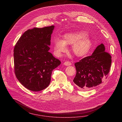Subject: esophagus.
Wrapping results in <instances>:
<instances>
[{
	"mask_svg": "<svg viewBox=\"0 0 122 122\" xmlns=\"http://www.w3.org/2000/svg\"><path fill=\"white\" fill-rule=\"evenodd\" d=\"M64 65L65 66H70L71 65V63L69 61H66L65 62V63H64Z\"/></svg>",
	"mask_w": 122,
	"mask_h": 122,
	"instance_id": "34e87169",
	"label": "esophagus"
}]
</instances>
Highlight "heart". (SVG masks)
<instances>
[{
  "mask_svg": "<svg viewBox=\"0 0 122 122\" xmlns=\"http://www.w3.org/2000/svg\"><path fill=\"white\" fill-rule=\"evenodd\" d=\"M72 51L78 57L87 55L91 48L92 42L88 33L84 30L74 31L64 34L63 40L57 38L54 41V50L57 56H62L67 51L66 45H72Z\"/></svg>",
  "mask_w": 122,
  "mask_h": 122,
  "instance_id": "heart-1",
  "label": "heart"
}]
</instances>
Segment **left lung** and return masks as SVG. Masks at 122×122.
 <instances>
[{"label": "left lung", "instance_id": "8db88e82", "mask_svg": "<svg viewBox=\"0 0 122 122\" xmlns=\"http://www.w3.org/2000/svg\"><path fill=\"white\" fill-rule=\"evenodd\" d=\"M111 57L105 51L102 43L98 46L91 56L75 63L76 73L74 83L82 89L98 85L102 79L107 78L111 68Z\"/></svg>", "mask_w": 122, "mask_h": 122}]
</instances>
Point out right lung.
<instances>
[{
    "label": "right lung",
    "instance_id": "1",
    "mask_svg": "<svg viewBox=\"0 0 122 122\" xmlns=\"http://www.w3.org/2000/svg\"><path fill=\"white\" fill-rule=\"evenodd\" d=\"M54 25L34 28L23 34L14 49V70L26 89L38 92L47 88L52 71L61 63L49 52Z\"/></svg>",
    "mask_w": 122,
    "mask_h": 122
}]
</instances>
